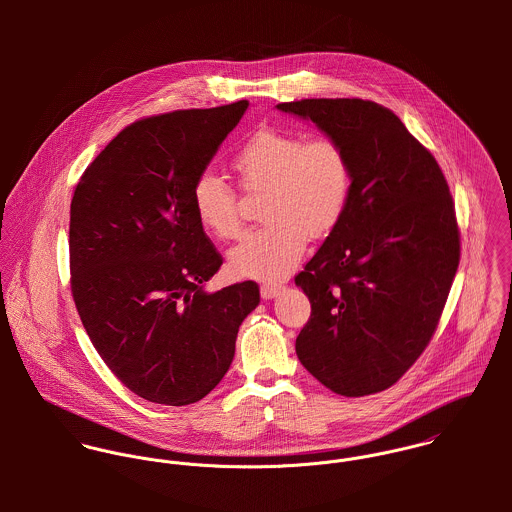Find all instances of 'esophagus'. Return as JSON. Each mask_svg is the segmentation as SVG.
Returning <instances> with one entry per match:
<instances>
[{"label":"esophagus","mask_w":512,"mask_h":512,"mask_svg":"<svg viewBox=\"0 0 512 512\" xmlns=\"http://www.w3.org/2000/svg\"><path fill=\"white\" fill-rule=\"evenodd\" d=\"M282 284H276V282H268V284H262V288H260V293H262V297L264 299H272V297H276L278 293L282 292Z\"/></svg>","instance_id":"esophagus-1"}]
</instances>
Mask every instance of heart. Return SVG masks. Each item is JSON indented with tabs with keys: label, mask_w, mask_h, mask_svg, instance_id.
<instances>
[{
	"label": "heart",
	"mask_w": 512,
	"mask_h": 512,
	"mask_svg": "<svg viewBox=\"0 0 512 512\" xmlns=\"http://www.w3.org/2000/svg\"><path fill=\"white\" fill-rule=\"evenodd\" d=\"M242 189L262 193L264 226L248 232L228 254L232 272L276 280L301 258L307 238L331 234L345 217L353 193V163L341 142L329 136L305 140L284 130H262L232 157ZM197 219L219 238L242 232L236 189L215 173L193 185Z\"/></svg>",
	"instance_id": "1"
}]
</instances>
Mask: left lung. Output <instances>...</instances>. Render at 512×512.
I'll return each instance as SVG.
<instances>
[{"instance_id": "1", "label": "left lung", "mask_w": 512, "mask_h": 512, "mask_svg": "<svg viewBox=\"0 0 512 512\" xmlns=\"http://www.w3.org/2000/svg\"><path fill=\"white\" fill-rule=\"evenodd\" d=\"M341 142L351 203L295 276L311 303L295 353L347 398L396 384L430 345L451 290L461 238L443 171L388 108L363 98L278 104Z\"/></svg>"}]
</instances>
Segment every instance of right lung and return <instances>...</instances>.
<instances>
[{"instance_id":"add662e5","label":"right lung","mask_w":512,"mask_h":512,"mask_svg":"<svg viewBox=\"0 0 512 512\" xmlns=\"http://www.w3.org/2000/svg\"><path fill=\"white\" fill-rule=\"evenodd\" d=\"M248 100L147 116L126 126L76 183L71 293L108 368L155 404L205 398L260 303L246 280L207 293L222 256L193 207V185Z\"/></svg>"}]
</instances>
